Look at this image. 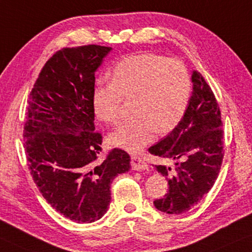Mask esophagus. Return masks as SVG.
I'll return each instance as SVG.
<instances>
[{
  "label": "esophagus",
  "mask_w": 252,
  "mask_h": 252,
  "mask_svg": "<svg viewBox=\"0 0 252 252\" xmlns=\"http://www.w3.org/2000/svg\"><path fill=\"white\" fill-rule=\"evenodd\" d=\"M131 166L133 170H146L148 169L147 163L145 162L143 158L137 157V155H131Z\"/></svg>",
  "instance_id": "34e87169"
}]
</instances>
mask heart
<instances>
[{"label": "heart", "instance_id": "obj_1", "mask_svg": "<svg viewBox=\"0 0 252 252\" xmlns=\"http://www.w3.org/2000/svg\"><path fill=\"white\" fill-rule=\"evenodd\" d=\"M113 82L99 80L92 90L95 115L114 123L125 99L133 100L136 118L120 123L109 136L114 146L137 152L182 121L192 94L189 70L182 60L157 54L129 56L112 70Z\"/></svg>", "mask_w": 252, "mask_h": 252}]
</instances>
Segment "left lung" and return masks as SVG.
Here are the masks:
<instances>
[{
	"label": "left lung",
	"instance_id": "8db88e82",
	"mask_svg": "<svg viewBox=\"0 0 252 252\" xmlns=\"http://www.w3.org/2000/svg\"><path fill=\"white\" fill-rule=\"evenodd\" d=\"M189 107L177 126L154 146L151 154L175 160V169L155 165L168 180L164 197L154 201L158 210L180 215L196 205L211 189L220 170L222 122L220 109L211 88L194 70Z\"/></svg>",
	"mask_w": 252,
	"mask_h": 252
}]
</instances>
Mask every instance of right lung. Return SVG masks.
Here are the masks:
<instances>
[{"label":"right lung","mask_w":252,"mask_h":252,"mask_svg":"<svg viewBox=\"0 0 252 252\" xmlns=\"http://www.w3.org/2000/svg\"><path fill=\"white\" fill-rule=\"evenodd\" d=\"M112 48H63L45 63L28 98L24 147L31 175L49 204L76 222L107 211L111 183L129 171L130 157L114 148L98 162L91 95L94 72Z\"/></svg>","instance_id":"right-lung-1"}]
</instances>
